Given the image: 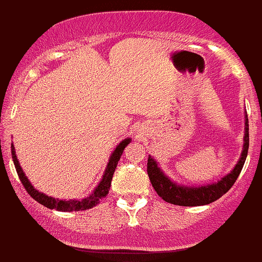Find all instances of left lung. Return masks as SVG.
<instances>
[{"mask_svg":"<svg viewBox=\"0 0 262 262\" xmlns=\"http://www.w3.org/2000/svg\"><path fill=\"white\" fill-rule=\"evenodd\" d=\"M247 150H249V119H247V114L245 112V136L240 159L233 167V169L221 180L214 182V183H208L206 186L205 184L203 186H186V184L177 183L176 181L170 180L161 169V167L158 166L159 163L152 156L148 157L147 172L153 188L156 189L158 196L163 198L166 202L177 206H186V207L208 205L224 196L233 186L238 174L241 173L245 161H246Z\"/></svg>","mask_w":262,"mask_h":262,"instance_id":"left-lung-1","label":"left lung"}]
</instances>
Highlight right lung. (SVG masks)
Listing matches in <instances>:
<instances>
[{
    "label": "right lung",
    "instance_id": "1",
    "mask_svg": "<svg viewBox=\"0 0 262 262\" xmlns=\"http://www.w3.org/2000/svg\"><path fill=\"white\" fill-rule=\"evenodd\" d=\"M130 142H132L130 138H125L117 145V148L113 150L112 156H110L108 164H106L105 170H104L103 173V177H101V180L98 183V186L95 187L94 191H93L89 196L82 198V200H59V198L46 196V194L42 193V192L37 191V189L32 186L31 182L29 181V178L26 177L24 170H22L20 162H18L17 156H16L13 143L11 144V154H12L13 164H15L16 172H17L21 183L24 184V187L26 188L27 193L34 198L35 201H37L40 205L45 206V207L50 208V210H56L61 212L84 211V210H89V208H93L94 206L99 205L100 201L103 200L104 197H106V194H108L109 188H110V184H112L113 174H114L118 162H119L120 157H122L124 148H125Z\"/></svg>",
    "mask_w": 262,
    "mask_h": 262
}]
</instances>
